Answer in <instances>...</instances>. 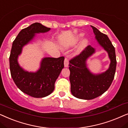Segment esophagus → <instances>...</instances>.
Returning a JSON list of instances; mask_svg holds the SVG:
<instances>
[{
	"instance_id": "34e87169",
	"label": "esophagus",
	"mask_w": 128,
	"mask_h": 128,
	"mask_svg": "<svg viewBox=\"0 0 128 128\" xmlns=\"http://www.w3.org/2000/svg\"><path fill=\"white\" fill-rule=\"evenodd\" d=\"M68 64H69L68 60L67 58H65V59H64V67H68Z\"/></svg>"
}]
</instances>
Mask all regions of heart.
Segmentation results:
<instances>
[{"label":"heart","mask_w":128,"mask_h":128,"mask_svg":"<svg viewBox=\"0 0 128 128\" xmlns=\"http://www.w3.org/2000/svg\"><path fill=\"white\" fill-rule=\"evenodd\" d=\"M83 36H84V34L83 33H81V34H80L79 35H78V36L76 37V40H75V41L74 42H72V44H76V42H77L78 41H79L80 39H81L82 38V37ZM87 44H88V40H86V39H85V40H84L82 41V42H81V45H80V46L79 47V48H78V52H81L82 50H83V49H84L85 47H86V46H87Z\"/></svg>","instance_id":"b5f03b06"}]
</instances>
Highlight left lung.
Returning <instances> with one entry per match:
<instances>
[{
	"label": "left lung",
	"mask_w": 128,
	"mask_h": 128,
	"mask_svg": "<svg viewBox=\"0 0 128 128\" xmlns=\"http://www.w3.org/2000/svg\"><path fill=\"white\" fill-rule=\"evenodd\" d=\"M91 26L98 44L108 52L110 63L109 68L104 72L94 74L90 72L86 61L95 52V49L90 45L70 60L71 93L76 98L87 100L96 98L107 91L113 81L116 67L115 47L108 37L96 27Z\"/></svg>",
	"instance_id": "1"
}]
</instances>
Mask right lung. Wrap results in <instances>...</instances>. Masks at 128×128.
Masks as SVG:
<instances>
[{"instance_id":"1","label":"right lung","mask_w":128,"mask_h":128,"mask_svg":"<svg viewBox=\"0 0 128 128\" xmlns=\"http://www.w3.org/2000/svg\"><path fill=\"white\" fill-rule=\"evenodd\" d=\"M50 30L39 23H33L22 29L12 44L9 57L11 76L23 92L34 98H43L54 91L55 82L64 68V57L44 58L36 72L24 70L18 64V58L23 47L33 40L36 33H46Z\"/></svg>"}]
</instances>
